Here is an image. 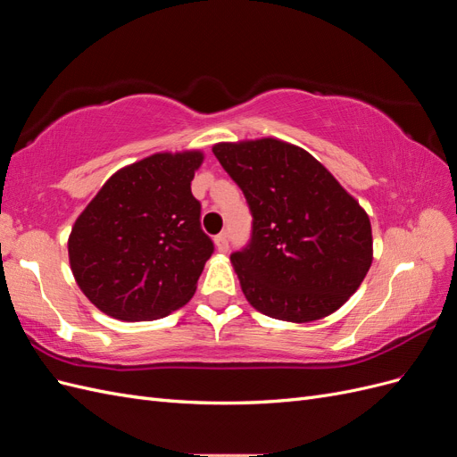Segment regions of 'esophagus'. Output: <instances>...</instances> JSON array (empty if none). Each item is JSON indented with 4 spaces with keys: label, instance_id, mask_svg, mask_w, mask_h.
Wrapping results in <instances>:
<instances>
[{
    "label": "esophagus",
    "instance_id": "1",
    "mask_svg": "<svg viewBox=\"0 0 457 457\" xmlns=\"http://www.w3.org/2000/svg\"><path fill=\"white\" fill-rule=\"evenodd\" d=\"M215 245H217V250L220 253H227L228 252V234L227 232L217 234V237H215Z\"/></svg>",
    "mask_w": 457,
    "mask_h": 457
}]
</instances>
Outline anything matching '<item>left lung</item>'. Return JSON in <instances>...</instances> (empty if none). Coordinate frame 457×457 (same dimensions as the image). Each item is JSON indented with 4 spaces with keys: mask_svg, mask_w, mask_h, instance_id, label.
Segmentation results:
<instances>
[{
    "mask_svg": "<svg viewBox=\"0 0 457 457\" xmlns=\"http://www.w3.org/2000/svg\"><path fill=\"white\" fill-rule=\"evenodd\" d=\"M213 154L253 217L252 238L230 261L242 292L276 320L336 312L371 265L370 217L307 150L278 139L219 143Z\"/></svg>",
    "mask_w": 457,
    "mask_h": 457,
    "instance_id": "8db88e82",
    "label": "left lung"
}]
</instances>
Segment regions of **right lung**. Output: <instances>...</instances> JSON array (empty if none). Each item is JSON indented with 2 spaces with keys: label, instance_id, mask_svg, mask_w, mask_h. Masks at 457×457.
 <instances>
[{
  "label": "right lung",
  "instance_id": "add662e5",
  "mask_svg": "<svg viewBox=\"0 0 457 457\" xmlns=\"http://www.w3.org/2000/svg\"><path fill=\"white\" fill-rule=\"evenodd\" d=\"M200 150L160 152L114 173L76 219L68 257L81 292L104 314L154 320L196 292L213 242L190 183Z\"/></svg>",
  "mask_w": 457,
  "mask_h": 457
}]
</instances>
